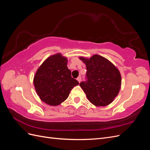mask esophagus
Returning <instances> with one entry per match:
<instances>
[{"label":"esophagus","mask_w":150,"mask_h":150,"mask_svg":"<svg viewBox=\"0 0 150 150\" xmlns=\"http://www.w3.org/2000/svg\"><path fill=\"white\" fill-rule=\"evenodd\" d=\"M77 80H78V82L80 83L81 81V77H78V78H77Z\"/></svg>","instance_id":"esophagus-1"}]
</instances>
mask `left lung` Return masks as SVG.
<instances>
[{
	"mask_svg": "<svg viewBox=\"0 0 150 150\" xmlns=\"http://www.w3.org/2000/svg\"><path fill=\"white\" fill-rule=\"evenodd\" d=\"M86 64L87 81L80 83L88 100L96 106H106L114 101L121 86L118 69L106 58L94 54L79 57Z\"/></svg>",
	"mask_w": 150,
	"mask_h": 150,
	"instance_id": "8db88e82",
	"label": "left lung"
}]
</instances>
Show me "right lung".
Returning <instances> with one entry per match:
<instances>
[{"label":"right lung","mask_w":150,"mask_h":150,"mask_svg":"<svg viewBox=\"0 0 150 150\" xmlns=\"http://www.w3.org/2000/svg\"><path fill=\"white\" fill-rule=\"evenodd\" d=\"M67 58L60 53L47 57L34 77L35 91L41 100L50 106L59 105L69 96L71 89L79 84L71 77L67 66Z\"/></svg>","instance_id":"add662e5"}]
</instances>
